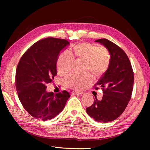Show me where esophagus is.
<instances>
[{"label":"esophagus","mask_w":150,"mask_h":150,"mask_svg":"<svg viewBox=\"0 0 150 150\" xmlns=\"http://www.w3.org/2000/svg\"><path fill=\"white\" fill-rule=\"evenodd\" d=\"M72 94H74V95H76V94H83V92L73 91V92H72Z\"/></svg>","instance_id":"esophagus-1"}]
</instances>
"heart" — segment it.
<instances>
[{
  "label": "heart",
  "instance_id": "1",
  "mask_svg": "<svg viewBox=\"0 0 150 150\" xmlns=\"http://www.w3.org/2000/svg\"><path fill=\"white\" fill-rule=\"evenodd\" d=\"M74 55L85 61L84 69L90 71L95 76H99L107 70L110 63V56L106 47H96L90 43H80L73 48ZM74 57L67 51H63L59 56L57 69L60 74H66L71 69ZM92 80L89 72L83 74L73 73L64 79V84L72 89H81Z\"/></svg>",
  "mask_w": 150,
  "mask_h": 150
}]
</instances>
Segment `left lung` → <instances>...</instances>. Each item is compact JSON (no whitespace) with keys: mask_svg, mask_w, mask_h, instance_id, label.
Masks as SVG:
<instances>
[{"mask_svg":"<svg viewBox=\"0 0 150 150\" xmlns=\"http://www.w3.org/2000/svg\"><path fill=\"white\" fill-rule=\"evenodd\" d=\"M96 42L108 49L111 58L108 69L94 87L101 88L102 99L95 97L93 104L86 110L95 121L107 122L117 119L128 105L133 92L134 73L129 58L121 48L106 39Z\"/></svg>","mask_w":150,"mask_h":150,"instance_id":"8db88e82","label":"left lung"}]
</instances>
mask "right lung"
Returning a JSON list of instances; mask_svg holds the SVG:
<instances>
[{
    "label": "right lung",
    "instance_id": "obj_1",
    "mask_svg": "<svg viewBox=\"0 0 150 150\" xmlns=\"http://www.w3.org/2000/svg\"><path fill=\"white\" fill-rule=\"evenodd\" d=\"M67 40L47 38L31 46L21 58L16 74L18 97L29 115L43 121L51 120L64 108L70 94L46 91V84L57 74V61Z\"/></svg>",
    "mask_w": 150,
    "mask_h": 150
}]
</instances>
